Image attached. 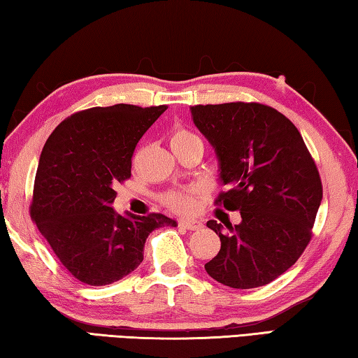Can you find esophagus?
I'll return each instance as SVG.
<instances>
[{
    "label": "esophagus",
    "instance_id": "obj_1",
    "mask_svg": "<svg viewBox=\"0 0 358 358\" xmlns=\"http://www.w3.org/2000/svg\"><path fill=\"white\" fill-rule=\"evenodd\" d=\"M178 226L185 227L187 230H199L203 226V224L201 221H197V220H180Z\"/></svg>",
    "mask_w": 358,
    "mask_h": 358
}]
</instances>
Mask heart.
<instances>
[{"label": "heart", "mask_w": 358, "mask_h": 358, "mask_svg": "<svg viewBox=\"0 0 358 358\" xmlns=\"http://www.w3.org/2000/svg\"><path fill=\"white\" fill-rule=\"evenodd\" d=\"M192 145H202V138L197 134H194L192 131L186 128H177L171 136V147L172 148H185L192 147ZM199 189L197 187H186L181 191H172L164 196V202L167 207L178 211V213H189L194 210L197 203Z\"/></svg>", "instance_id": "1"}]
</instances>
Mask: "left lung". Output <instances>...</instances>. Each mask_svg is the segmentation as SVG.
I'll return each instance as SVG.
<instances>
[{"instance_id":"1","label":"left lung","mask_w":358,"mask_h":358,"mask_svg":"<svg viewBox=\"0 0 358 358\" xmlns=\"http://www.w3.org/2000/svg\"><path fill=\"white\" fill-rule=\"evenodd\" d=\"M189 108L215 147L227 186L215 203L241 215L237 226L207 222L220 235L221 250L205 270L234 289L265 286L311 241L322 201L316 162L295 124L273 107L238 101Z\"/></svg>"}]
</instances>
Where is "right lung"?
Masks as SVG:
<instances>
[{"label": "right lung", "instance_id": "obj_1", "mask_svg": "<svg viewBox=\"0 0 358 358\" xmlns=\"http://www.w3.org/2000/svg\"><path fill=\"white\" fill-rule=\"evenodd\" d=\"M167 106L115 104L72 113L42 148L29 215L69 273L106 286L134 271L155 229L177 226L166 215H117L115 186L131 178L138 141Z\"/></svg>", "mask_w": 358, "mask_h": 358}]
</instances>
